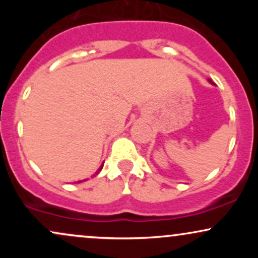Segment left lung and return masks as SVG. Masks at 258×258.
I'll return each mask as SVG.
<instances>
[{"label":"left lung","instance_id":"8db88e82","mask_svg":"<svg viewBox=\"0 0 258 258\" xmlns=\"http://www.w3.org/2000/svg\"><path fill=\"white\" fill-rule=\"evenodd\" d=\"M209 82H210V84H212V81H211V80H210V79H209Z\"/></svg>","mask_w":258,"mask_h":258}]
</instances>
